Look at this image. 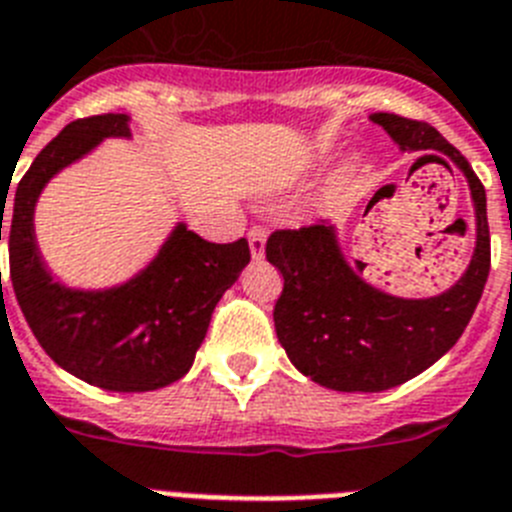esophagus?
Returning a JSON list of instances; mask_svg holds the SVG:
<instances>
[{
    "label": "esophagus",
    "instance_id": "obj_1",
    "mask_svg": "<svg viewBox=\"0 0 512 512\" xmlns=\"http://www.w3.org/2000/svg\"><path fill=\"white\" fill-rule=\"evenodd\" d=\"M248 246H251L253 259H261V256H264V246H266L264 227H251V230H248Z\"/></svg>",
    "mask_w": 512,
    "mask_h": 512
}]
</instances>
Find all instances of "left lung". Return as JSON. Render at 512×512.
I'll return each mask as SVG.
<instances>
[{
	"label": "left lung",
	"instance_id": "8db88e82",
	"mask_svg": "<svg viewBox=\"0 0 512 512\" xmlns=\"http://www.w3.org/2000/svg\"><path fill=\"white\" fill-rule=\"evenodd\" d=\"M401 150H438L469 181L476 212V248L466 274L435 298L404 300L362 282L326 222L274 230L266 261L282 272L274 329L295 368L334 391L378 393L406 383L458 342L474 316L489 274L487 194L469 160L427 121L373 113Z\"/></svg>",
	"mask_w": 512,
	"mask_h": 512
}]
</instances>
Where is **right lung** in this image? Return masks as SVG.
<instances>
[{
    "instance_id": "1",
    "label": "right lung",
    "mask_w": 512,
    "mask_h": 512,
    "mask_svg": "<svg viewBox=\"0 0 512 512\" xmlns=\"http://www.w3.org/2000/svg\"><path fill=\"white\" fill-rule=\"evenodd\" d=\"M126 121L124 113L77 119L38 152L7 214L10 279L30 331L56 365L106 391H155L189 373L214 305L251 261V248L246 238L209 243L178 225L157 259L116 290H67L48 277L33 238L38 194L103 137H129ZM2 220L4 209L0 240Z\"/></svg>"
}]
</instances>
